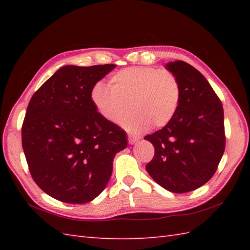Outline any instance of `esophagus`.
I'll use <instances>...</instances> for the list:
<instances>
[{"label": "esophagus", "mask_w": 250, "mask_h": 250, "mask_svg": "<svg viewBox=\"0 0 250 250\" xmlns=\"http://www.w3.org/2000/svg\"><path fill=\"white\" fill-rule=\"evenodd\" d=\"M128 141H129V144L133 145V144H135V143H136L137 141H139V139H137V137L132 136V135H129V136H128Z\"/></svg>", "instance_id": "obj_1"}]
</instances>
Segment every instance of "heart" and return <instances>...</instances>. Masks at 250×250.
I'll return each mask as SVG.
<instances>
[{
  "instance_id": "b5f03b06",
  "label": "heart",
  "mask_w": 250,
  "mask_h": 250,
  "mask_svg": "<svg viewBox=\"0 0 250 250\" xmlns=\"http://www.w3.org/2000/svg\"><path fill=\"white\" fill-rule=\"evenodd\" d=\"M182 88L171 71L151 66H132L117 72L109 79L94 84L91 99L100 115L113 124L119 122L130 108L133 110L121 121L132 133H142L152 125L162 128L177 113Z\"/></svg>"
}]
</instances>
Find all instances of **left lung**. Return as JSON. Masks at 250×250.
Returning <instances> with one entry per match:
<instances>
[{
    "mask_svg": "<svg viewBox=\"0 0 250 250\" xmlns=\"http://www.w3.org/2000/svg\"><path fill=\"white\" fill-rule=\"evenodd\" d=\"M166 67L177 76L182 98L172 121L145 136L155 146L146 171L164 189L185 193L206 184L218 167L226 147L224 107L192 65L174 61Z\"/></svg>",
    "mask_w": 250,
    "mask_h": 250,
    "instance_id": "left-lung-1",
    "label": "left lung"
}]
</instances>
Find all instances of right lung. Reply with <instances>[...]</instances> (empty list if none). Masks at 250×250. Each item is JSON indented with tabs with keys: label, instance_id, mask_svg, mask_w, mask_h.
Listing matches in <instances>:
<instances>
[{
	"label": "right lung",
	"instance_id": "obj_1",
	"mask_svg": "<svg viewBox=\"0 0 250 250\" xmlns=\"http://www.w3.org/2000/svg\"><path fill=\"white\" fill-rule=\"evenodd\" d=\"M115 64L59 68L33 94L21 137L32 178L61 202L83 204L102 192L117 152L128 146L125 132L100 115L94 84Z\"/></svg>",
	"mask_w": 250,
	"mask_h": 250
}]
</instances>
